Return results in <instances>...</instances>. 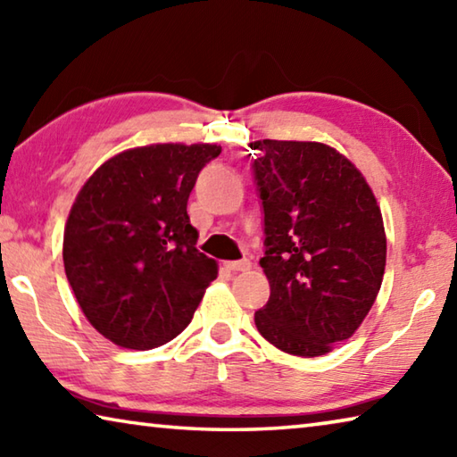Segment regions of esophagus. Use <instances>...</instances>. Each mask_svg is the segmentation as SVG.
Wrapping results in <instances>:
<instances>
[{"mask_svg": "<svg viewBox=\"0 0 457 457\" xmlns=\"http://www.w3.org/2000/svg\"><path fill=\"white\" fill-rule=\"evenodd\" d=\"M223 266H226L229 272H245V270H250V260H229V262H223Z\"/></svg>", "mask_w": 457, "mask_h": 457, "instance_id": "obj_1", "label": "esophagus"}]
</instances>
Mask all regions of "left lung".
I'll use <instances>...</instances> for the list:
<instances>
[{"mask_svg": "<svg viewBox=\"0 0 457 457\" xmlns=\"http://www.w3.org/2000/svg\"><path fill=\"white\" fill-rule=\"evenodd\" d=\"M253 149L270 282L253 322L276 349L320 357L353 337L381 288V210L359 169L328 145L264 138Z\"/></svg>", "mask_w": 457, "mask_h": 457, "instance_id": "obj_1", "label": "left lung"}]
</instances>
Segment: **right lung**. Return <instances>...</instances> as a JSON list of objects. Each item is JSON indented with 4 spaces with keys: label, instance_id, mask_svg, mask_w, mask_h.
<instances>
[{
    "label": "right lung",
    "instance_id": "right-lung-1",
    "mask_svg": "<svg viewBox=\"0 0 457 457\" xmlns=\"http://www.w3.org/2000/svg\"><path fill=\"white\" fill-rule=\"evenodd\" d=\"M218 145H151L108 159L64 229V270L84 316L122 349L146 351L191 322L218 264L197 244L187 199Z\"/></svg>",
    "mask_w": 457,
    "mask_h": 457
}]
</instances>
